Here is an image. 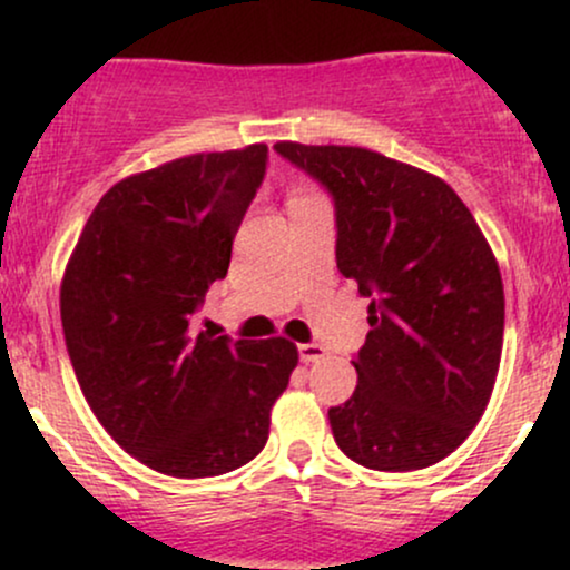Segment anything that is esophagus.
Instances as JSON below:
<instances>
[{
	"label": "esophagus",
	"instance_id": "1",
	"mask_svg": "<svg viewBox=\"0 0 570 570\" xmlns=\"http://www.w3.org/2000/svg\"><path fill=\"white\" fill-rule=\"evenodd\" d=\"M327 355V350L322 344H301V361L303 364H314V361H322Z\"/></svg>",
	"mask_w": 570,
	"mask_h": 570
}]
</instances>
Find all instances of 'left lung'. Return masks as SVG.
<instances>
[{"label":"left lung","mask_w":570,"mask_h":570,"mask_svg":"<svg viewBox=\"0 0 570 570\" xmlns=\"http://www.w3.org/2000/svg\"><path fill=\"white\" fill-rule=\"evenodd\" d=\"M275 151L336 200V264L370 303L358 386L327 411L350 461L375 471L439 463L469 439L504 338L499 262L444 178L361 146Z\"/></svg>","instance_id":"1"}]
</instances>
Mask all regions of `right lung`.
<instances>
[{
    "label": "right lung",
    "mask_w": 570,
    "mask_h": 570,
    "mask_svg": "<svg viewBox=\"0 0 570 570\" xmlns=\"http://www.w3.org/2000/svg\"><path fill=\"white\" fill-rule=\"evenodd\" d=\"M267 146L204 151L120 178L96 204L60 284L79 389L137 461L217 476L264 450L297 347L189 331L264 178Z\"/></svg>",
    "instance_id": "right-lung-1"
}]
</instances>
